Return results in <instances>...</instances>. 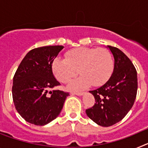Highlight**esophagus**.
I'll return each instance as SVG.
<instances>
[{"mask_svg":"<svg viewBox=\"0 0 148 148\" xmlns=\"http://www.w3.org/2000/svg\"><path fill=\"white\" fill-rule=\"evenodd\" d=\"M73 95H79V96H82V95H84V92H72Z\"/></svg>","mask_w":148,"mask_h":148,"instance_id":"34e87169","label":"esophagus"}]
</instances>
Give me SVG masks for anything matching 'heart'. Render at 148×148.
<instances>
[{"label":"heart","mask_w":148,"mask_h":148,"mask_svg":"<svg viewBox=\"0 0 148 148\" xmlns=\"http://www.w3.org/2000/svg\"><path fill=\"white\" fill-rule=\"evenodd\" d=\"M113 57L108 49L78 47L68 50L65 58H55L52 70L61 83H69L80 73L82 76L70 85L71 90H77L105 83L113 73Z\"/></svg>","instance_id":"b5f03b06"}]
</instances>
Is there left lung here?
<instances>
[{"label": "left lung", "instance_id": "obj_1", "mask_svg": "<svg viewBox=\"0 0 148 148\" xmlns=\"http://www.w3.org/2000/svg\"><path fill=\"white\" fill-rule=\"evenodd\" d=\"M114 58V68L109 80L99 88L90 91L95 103L86 110L90 119L102 127L121 121L133 107L136 97L137 72L127 56L118 48L108 46Z\"/></svg>", "mask_w": 148, "mask_h": 148}]
</instances>
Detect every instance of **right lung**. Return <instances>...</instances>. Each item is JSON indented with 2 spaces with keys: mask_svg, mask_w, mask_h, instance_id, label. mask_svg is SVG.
<instances>
[{
  "mask_svg": "<svg viewBox=\"0 0 148 148\" xmlns=\"http://www.w3.org/2000/svg\"><path fill=\"white\" fill-rule=\"evenodd\" d=\"M63 46H46L30 50L13 78L15 109L27 122L43 126L58 117L69 92L53 90L60 85L52 70V62Z\"/></svg>",
  "mask_w": 148,
  "mask_h": 148,
  "instance_id": "right-lung-1",
  "label": "right lung"
}]
</instances>
